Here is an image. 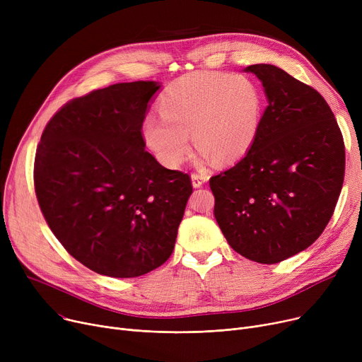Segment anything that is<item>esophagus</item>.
Returning <instances> with one entry per match:
<instances>
[{
	"label": "esophagus",
	"instance_id": "1",
	"mask_svg": "<svg viewBox=\"0 0 362 362\" xmlns=\"http://www.w3.org/2000/svg\"><path fill=\"white\" fill-rule=\"evenodd\" d=\"M191 180H192V186L194 187H201L208 180V176L202 175V173H192L191 175Z\"/></svg>",
	"mask_w": 362,
	"mask_h": 362
}]
</instances>
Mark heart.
<instances>
[{
	"instance_id": "1",
	"label": "heart",
	"mask_w": 362,
	"mask_h": 362,
	"mask_svg": "<svg viewBox=\"0 0 362 362\" xmlns=\"http://www.w3.org/2000/svg\"><path fill=\"white\" fill-rule=\"evenodd\" d=\"M160 116H148L142 136L167 167L187 157L192 133L199 164L233 163L252 146L261 119V97L245 76L198 71L171 83L160 97Z\"/></svg>"
}]
</instances>
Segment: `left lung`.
Instances as JSON below:
<instances>
[{
	"label": "left lung",
	"mask_w": 362,
	"mask_h": 362,
	"mask_svg": "<svg viewBox=\"0 0 362 362\" xmlns=\"http://www.w3.org/2000/svg\"><path fill=\"white\" fill-rule=\"evenodd\" d=\"M267 97L245 157L210 179L214 216L232 248L261 264L307 250L330 221L345 176V145L329 104L272 64L248 66Z\"/></svg>",
	"instance_id": "left-lung-1"
}]
</instances>
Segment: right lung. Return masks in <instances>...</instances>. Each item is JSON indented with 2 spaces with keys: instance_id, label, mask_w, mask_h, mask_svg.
Here are the masks:
<instances>
[{
  "instance_id": "right-lung-1",
  "label": "right lung",
  "mask_w": 362,
  "mask_h": 362,
  "mask_svg": "<svg viewBox=\"0 0 362 362\" xmlns=\"http://www.w3.org/2000/svg\"><path fill=\"white\" fill-rule=\"evenodd\" d=\"M154 81L116 83L67 103L35 156V192L49 229L89 270L138 277L164 264L192 194L191 177L148 151L142 123Z\"/></svg>"
}]
</instances>
